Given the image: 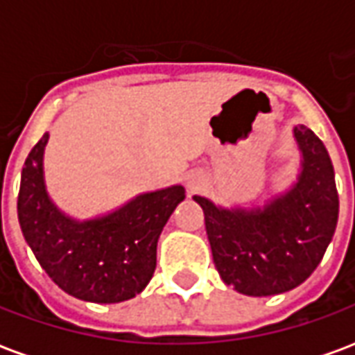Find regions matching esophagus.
<instances>
[{"label":"esophagus","mask_w":355,"mask_h":355,"mask_svg":"<svg viewBox=\"0 0 355 355\" xmlns=\"http://www.w3.org/2000/svg\"><path fill=\"white\" fill-rule=\"evenodd\" d=\"M188 186H190V188H193V186H196V184H193V182H190V184H188Z\"/></svg>","instance_id":"obj_1"}]
</instances>
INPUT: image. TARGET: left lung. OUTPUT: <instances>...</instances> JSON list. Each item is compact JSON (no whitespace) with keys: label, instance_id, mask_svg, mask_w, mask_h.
Wrapping results in <instances>:
<instances>
[{"label":"left lung","instance_id":"1","mask_svg":"<svg viewBox=\"0 0 355 355\" xmlns=\"http://www.w3.org/2000/svg\"><path fill=\"white\" fill-rule=\"evenodd\" d=\"M300 150L297 182L262 207H220L193 196L218 274L249 297H270L306 282L327 251L338 220L335 171L312 129H293Z\"/></svg>","mask_w":355,"mask_h":355}]
</instances>
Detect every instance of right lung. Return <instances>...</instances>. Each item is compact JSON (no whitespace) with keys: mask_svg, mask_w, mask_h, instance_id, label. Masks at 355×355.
Listing matches in <instances>:
<instances>
[{"mask_svg":"<svg viewBox=\"0 0 355 355\" xmlns=\"http://www.w3.org/2000/svg\"><path fill=\"white\" fill-rule=\"evenodd\" d=\"M45 132L28 154L19 192V223L35 259L60 289L87 302L114 304L144 291L155 270L163 226L184 200L175 184L139 193L108 215L78 220L53 203L45 186Z\"/></svg>","mask_w":355,"mask_h":355,"instance_id":"add662e5","label":"right lung"}]
</instances>
